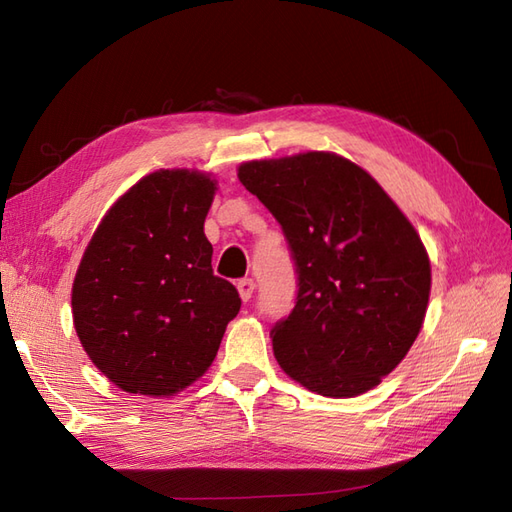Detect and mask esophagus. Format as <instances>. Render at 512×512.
<instances>
[{
    "instance_id": "esophagus-1",
    "label": "esophagus",
    "mask_w": 512,
    "mask_h": 512,
    "mask_svg": "<svg viewBox=\"0 0 512 512\" xmlns=\"http://www.w3.org/2000/svg\"><path fill=\"white\" fill-rule=\"evenodd\" d=\"M254 286H256L254 280H249V278H243V280L236 282V289H239V295H241L243 302H249V299H252Z\"/></svg>"
}]
</instances>
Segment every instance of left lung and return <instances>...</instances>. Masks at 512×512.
<instances>
[{
	"instance_id": "left-lung-1",
	"label": "left lung",
	"mask_w": 512,
	"mask_h": 512,
	"mask_svg": "<svg viewBox=\"0 0 512 512\" xmlns=\"http://www.w3.org/2000/svg\"><path fill=\"white\" fill-rule=\"evenodd\" d=\"M239 180L276 217L297 273L271 328L280 367L308 391L354 397L415 343L430 297L417 230L365 169L330 152L252 160Z\"/></svg>"
}]
</instances>
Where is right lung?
I'll return each mask as SVG.
<instances>
[{
    "instance_id": "obj_1",
    "label": "right lung",
    "mask_w": 512,
    "mask_h": 512,
    "mask_svg": "<svg viewBox=\"0 0 512 512\" xmlns=\"http://www.w3.org/2000/svg\"><path fill=\"white\" fill-rule=\"evenodd\" d=\"M215 180L160 169L121 195L86 247L71 291L84 352L119 389L173 395L213 363L241 308L213 273L204 219Z\"/></svg>"
}]
</instances>
